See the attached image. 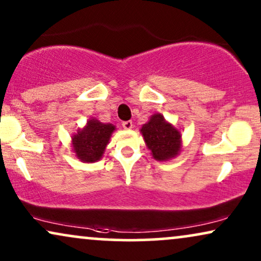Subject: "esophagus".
Listing matches in <instances>:
<instances>
[{"label":"esophagus","mask_w":261,"mask_h":261,"mask_svg":"<svg viewBox=\"0 0 261 261\" xmlns=\"http://www.w3.org/2000/svg\"><path fill=\"white\" fill-rule=\"evenodd\" d=\"M123 127L125 130H130V128H133V121L131 120H127V121H123Z\"/></svg>","instance_id":"obj_1"}]
</instances>
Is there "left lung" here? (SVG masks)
<instances>
[{"instance_id": "obj_1", "label": "left lung", "mask_w": 261, "mask_h": 261, "mask_svg": "<svg viewBox=\"0 0 261 261\" xmlns=\"http://www.w3.org/2000/svg\"><path fill=\"white\" fill-rule=\"evenodd\" d=\"M141 134L150 154L158 161L172 159L182 149V135L159 113L151 115L149 121L142 126Z\"/></svg>"}]
</instances>
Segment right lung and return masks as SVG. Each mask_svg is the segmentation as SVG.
<instances>
[{"label":"right lung","instance_id":"add662e5","mask_svg":"<svg viewBox=\"0 0 261 261\" xmlns=\"http://www.w3.org/2000/svg\"><path fill=\"white\" fill-rule=\"evenodd\" d=\"M114 130V125L101 123L95 118L89 119L87 125L72 136V149L75 156L83 163L100 160Z\"/></svg>","mask_w":261,"mask_h":261}]
</instances>
